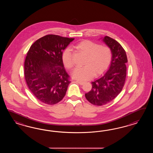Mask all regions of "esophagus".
Segmentation results:
<instances>
[{"label":"esophagus","mask_w":153,"mask_h":153,"mask_svg":"<svg viewBox=\"0 0 153 153\" xmlns=\"http://www.w3.org/2000/svg\"><path fill=\"white\" fill-rule=\"evenodd\" d=\"M77 82H78V83H79V85H83V84L85 83L84 82H82V81H77Z\"/></svg>","instance_id":"obj_1"}]
</instances>
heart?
<instances>
[{
    "label": "heart",
    "instance_id": "obj_1",
    "mask_svg": "<svg viewBox=\"0 0 153 153\" xmlns=\"http://www.w3.org/2000/svg\"><path fill=\"white\" fill-rule=\"evenodd\" d=\"M75 48L86 57L84 66L77 68L73 72L74 78L79 80H87L93 75L97 76L105 72L109 67L112 59V51L108 45H100L97 42L85 40L75 45ZM62 59L66 68L72 70L74 67L72 54L70 49H66L62 54Z\"/></svg>",
    "mask_w": 153,
    "mask_h": 153
}]
</instances>
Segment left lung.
I'll return each mask as SVG.
<instances>
[{
	"label": "left lung",
	"mask_w": 153,
	"mask_h": 153,
	"mask_svg": "<svg viewBox=\"0 0 153 153\" xmlns=\"http://www.w3.org/2000/svg\"><path fill=\"white\" fill-rule=\"evenodd\" d=\"M103 41L112 51L111 65L105 74L92 82V89L85 94L88 102L97 106L111 102L121 92L125 83L128 61L126 51L118 42L107 36Z\"/></svg>",
	"instance_id": "8db88e82"
}]
</instances>
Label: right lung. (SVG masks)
I'll return each mask as SVG.
<instances>
[{
	"instance_id": "1",
	"label": "right lung",
	"mask_w": 153,
	"mask_h": 153,
	"mask_svg": "<svg viewBox=\"0 0 153 153\" xmlns=\"http://www.w3.org/2000/svg\"><path fill=\"white\" fill-rule=\"evenodd\" d=\"M74 39L47 35L30 46L24 74L29 90L40 102L53 105L65 97L71 81L62 56L63 51Z\"/></svg>"
}]
</instances>
